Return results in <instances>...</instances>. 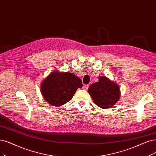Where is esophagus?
<instances>
[{"label":"esophagus","instance_id":"1","mask_svg":"<svg viewBox=\"0 0 156 156\" xmlns=\"http://www.w3.org/2000/svg\"><path fill=\"white\" fill-rule=\"evenodd\" d=\"M88 88H89V85H83V89L84 90H87Z\"/></svg>","mask_w":156,"mask_h":156}]
</instances>
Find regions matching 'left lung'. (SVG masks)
I'll return each instance as SVG.
<instances>
[{
  "label": "left lung",
  "mask_w": 156,
  "mask_h": 156,
  "mask_svg": "<svg viewBox=\"0 0 156 156\" xmlns=\"http://www.w3.org/2000/svg\"><path fill=\"white\" fill-rule=\"evenodd\" d=\"M98 80V82L90 85L88 93L97 106L109 108L119 100L120 88L116 82L105 76H99Z\"/></svg>",
  "instance_id": "left-lung-1"
}]
</instances>
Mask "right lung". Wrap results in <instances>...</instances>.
I'll use <instances>...</instances> for the list:
<instances>
[{
  "label": "right lung",
  "instance_id": "right-lung-1",
  "mask_svg": "<svg viewBox=\"0 0 156 156\" xmlns=\"http://www.w3.org/2000/svg\"><path fill=\"white\" fill-rule=\"evenodd\" d=\"M82 86V80L74 74L54 70L41 82L40 91L50 105L59 107L70 101Z\"/></svg>",
  "mask_w": 156,
  "mask_h": 156
}]
</instances>
